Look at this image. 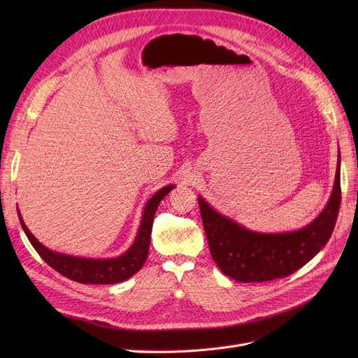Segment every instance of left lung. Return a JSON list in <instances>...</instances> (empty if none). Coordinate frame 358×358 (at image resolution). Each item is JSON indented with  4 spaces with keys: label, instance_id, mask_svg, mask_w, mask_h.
Wrapping results in <instances>:
<instances>
[{
    "label": "left lung",
    "instance_id": "left-lung-1",
    "mask_svg": "<svg viewBox=\"0 0 358 358\" xmlns=\"http://www.w3.org/2000/svg\"><path fill=\"white\" fill-rule=\"evenodd\" d=\"M341 200L338 164L334 188L326 209L315 221L299 231L254 233L216 213L201 197L199 206L210 255L222 273L241 282H264L289 276L321 251L334 230Z\"/></svg>",
    "mask_w": 358,
    "mask_h": 358
}]
</instances>
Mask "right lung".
Segmentation results:
<instances>
[{"instance_id":"add662e5","label":"right lung","mask_w":358,"mask_h":358,"mask_svg":"<svg viewBox=\"0 0 358 358\" xmlns=\"http://www.w3.org/2000/svg\"><path fill=\"white\" fill-rule=\"evenodd\" d=\"M171 188L173 185L159 189L155 196L148 201L145 213H143L142 225H140L136 242L124 255L112 258V259L79 258V257H70V255L49 251L48 248L43 246L36 237L31 234V231L27 229V225L24 224L20 216L19 220L31 245L34 246L38 255L62 276H66L80 284H117V282H122V280L128 278H131L143 267L149 252L150 233H152L155 212L158 209L159 201L167 196V194L171 191Z\"/></svg>"}]
</instances>
